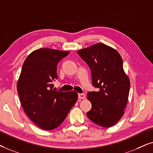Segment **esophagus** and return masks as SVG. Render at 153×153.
Here are the masks:
<instances>
[{
	"label": "esophagus",
	"instance_id": "34e87169",
	"mask_svg": "<svg viewBox=\"0 0 153 153\" xmlns=\"http://www.w3.org/2000/svg\"><path fill=\"white\" fill-rule=\"evenodd\" d=\"M78 98L80 99H84L85 98V95L84 94H78Z\"/></svg>",
	"mask_w": 153,
	"mask_h": 153
}]
</instances>
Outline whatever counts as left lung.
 Masks as SVG:
<instances>
[{"mask_svg": "<svg viewBox=\"0 0 153 153\" xmlns=\"http://www.w3.org/2000/svg\"><path fill=\"white\" fill-rule=\"evenodd\" d=\"M77 52L90 68L93 86L99 89L87 94L91 103L87 117L101 127H112L125 113L129 97L130 81L123 69V59L117 50L103 43Z\"/></svg>", "mask_w": 153, "mask_h": 153, "instance_id": "8db88e82", "label": "left lung"}]
</instances>
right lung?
<instances>
[{
    "label": "right lung",
    "instance_id": "obj_1",
    "mask_svg": "<svg viewBox=\"0 0 153 153\" xmlns=\"http://www.w3.org/2000/svg\"><path fill=\"white\" fill-rule=\"evenodd\" d=\"M69 52L40 48L24 61L17 87L24 112L33 123L44 130L62 124L78 100L74 91L63 92L52 89L58 78L56 66Z\"/></svg>",
    "mask_w": 153,
    "mask_h": 153
}]
</instances>
